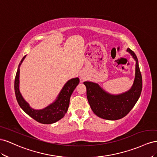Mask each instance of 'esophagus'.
Wrapping results in <instances>:
<instances>
[{
	"mask_svg": "<svg viewBox=\"0 0 157 157\" xmlns=\"http://www.w3.org/2000/svg\"><path fill=\"white\" fill-rule=\"evenodd\" d=\"M85 79H86V76H85L83 74L80 75V79H81V80H85Z\"/></svg>",
	"mask_w": 157,
	"mask_h": 157,
	"instance_id": "1",
	"label": "esophagus"
}]
</instances>
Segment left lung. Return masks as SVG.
<instances>
[{"instance_id":"left-lung-1","label":"left lung","mask_w":157,"mask_h":157,"mask_svg":"<svg viewBox=\"0 0 157 157\" xmlns=\"http://www.w3.org/2000/svg\"><path fill=\"white\" fill-rule=\"evenodd\" d=\"M128 52L136 60L135 78L132 86L128 91L113 95L105 91L99 85L91 82H85L87 89V97L93 112L98 117L109 120H116L124 118L135 106L141 95L142 77L139 67L137 58L130 48Z\"/></svg>"}]
</instances>
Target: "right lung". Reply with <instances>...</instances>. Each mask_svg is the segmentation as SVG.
I'll list each match as a JSON object with an SVG mask.
<instances>
[{
    "mask_svg": "<svg viewBox=\"0 0 157 157\" xmlns=\"http://www.w3.org/2000/svg\"><path fill=\"white\" fill-rule=\"evenodd\" d=\"M25 56L26 55L23 57L18 66L14 82L15 94L18 105L27 114H28L30 117L39 123L50 124L56 122L57 121L63 118L68 111L70 97L76 86L79 84V79L78 78H75L68 80L61 89L55 101L45 108L40 110L32 109L28 102H26L24 97H22L19 89L20 68Z\"/></svg>",
    "mask_w": 157,
    "mask_h": 157,
    "instance_id": "right-lung-1",
    "label": "right lung"
}]
</instances>
